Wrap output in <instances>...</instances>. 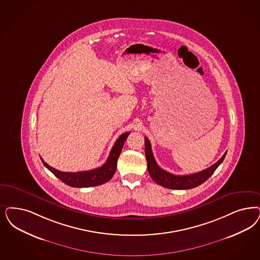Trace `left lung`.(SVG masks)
<instances>
[{
  "label": "left lung",
  "mask_w": 260,
  "mask_h": 260,
  "mask_svg": "<svg viewBox=\"0 0 260 260\" xmlns=\"http://www.w3.org/2000/svg\"><path fill=\"white\" fill-rule=\"evenodd\" d=\"M226 152L224 155L213 164L212 166L208 167L206 170L201 171L195 174H190L185 176H176L170 174L169 172L161 169L152 154V146L147 137H145V155L148 164V171L153 179L154 182L161 185L163 187L168 189H175V190H183V189L195 188L202 183H204L206 179H209L210 176L214 173L218 166L223 162Z\"/></svg>",
  "instance_id": "left-lung-1"
}]
</instances>
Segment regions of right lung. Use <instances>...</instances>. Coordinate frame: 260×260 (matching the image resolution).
Here are the masks:
<instances>
[{"label":"right lung","instance_id":"obj_1","mask_svg":"<svg viewBox=\"0 0 260 260\" xmlns=\"http://www.w3.org/2000/svg\"><path fill=\"white\" fill-rule=\"evenodd\" d=\"M129 133H125L119 136L116 142L113 145L111 152L108 155V160L106 163L96 168L94 170L83 171V172H77V173H68V172H61L56 170L50 165H48L42 158L46 168L51 171L56 178L60 179L65 184L72 186V187H92L98 186L103 183L108 182L109 179L113 177L115 174L117 168V160L123 149V146L125 142V139Z\"/></svg>","mask_w":260,"mask_h":260}]
</instances>
